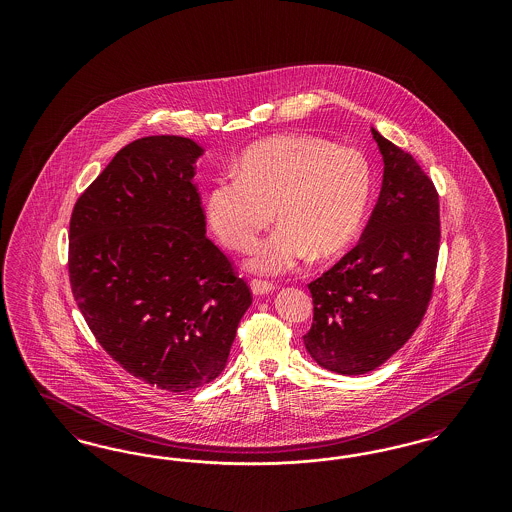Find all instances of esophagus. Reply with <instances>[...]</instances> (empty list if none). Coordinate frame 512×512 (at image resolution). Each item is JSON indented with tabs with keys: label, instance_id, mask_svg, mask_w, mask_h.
<instances>
[{
	"label": "esophagus",
	"instance_id": "34e87169",
	"mask_svg": "<svg viewBox=\"0 0 512 512\" xmlns=\"http://www.w3.org/2000/svg\"><path fill=\"white\" fill-rule=\"evenodd\" d=\"M272 290H274V284L268 282V280H259V278L251 280V292L255 295H265V293H270Z\"/></svg>",
	"mask_w": 512,
	"mask_h": 512
}]
</instances>
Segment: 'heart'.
Instances as JSON below:
<instances>
[{"label":"heart","instance_id":"heart-1","mask_svg":"<svg viewBox=\"0 0 512 512\" xmlns=\"http://www.w3.org/2000/svg\"><path fill=\"white\" fill-rule=\"evenodd\" d=\"M372 188L365 155L311 134H280L247 147L238 176L207 195V220L222 244L251 249L274 219L278 228L255 249L249 268L284 272L309 251L341 253L357 236Z\"/></svg>","mask_w":512,"mask_h":512}]
</instances>
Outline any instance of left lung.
Masks as SVG:
<instances>
[{
  "mask_svg": "<svg viewBox=\"0 0 512 512\" xmlns=\"http://www.w3.org/2000/svg\"><path fill=\"white\" fill-rule=\"evenodd\" d=\"M372 136L384 159L380 197L359 244L309 284L315 315L303 336L318 365L347 376L384 365L413 336L438 265L434 182L411 153Z\"/></svg>",
  "mask_w": 512,
  "mask_h": 512,
  "instance_id": "8db88e82",
  "label": "left lung"
}]
</instances>
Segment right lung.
I'll list each match as a JSON object with an SVG mask.
<instances>
[{"instance_id": "1", "label": "right lung", "mask_w": 512, "mask_h": 512, "mask_svg": "<svg viewBox=\"0 0 512 512\" xmlns=\"http://www.w3.org/2000/svg\"><path fill=\"white\" fill-rule=\"evenodd\" d=\"M201 155L182 136L122 147L78 197L69 232L74 301L99 345L172 393L219 376L251 305L249 286L205 236Z\"/></svg>"}]
</instances>
